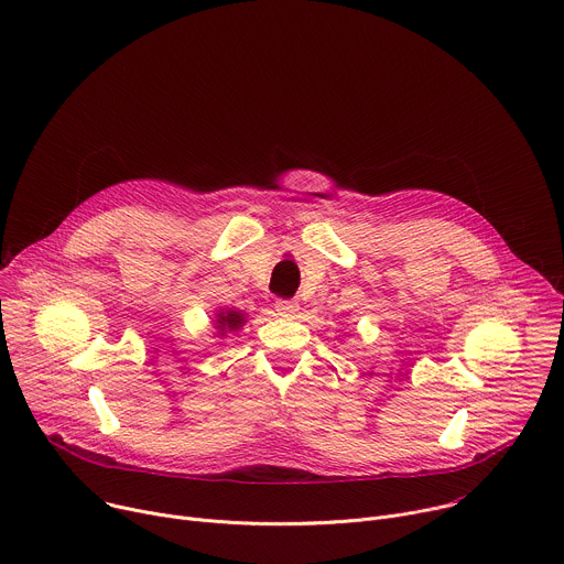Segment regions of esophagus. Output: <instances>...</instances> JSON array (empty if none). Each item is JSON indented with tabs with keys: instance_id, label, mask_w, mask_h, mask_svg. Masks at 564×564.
Masks as SVG:
<instances>
[{
	"instance_id": "obj_1",
	"label": "esophagus",
	"mask_w": 564,
	"mask_h": 564,
	"mask_svg": "<svg viewBox=\"0 0 564 564\" xmlns=\"http://www.w3.org/2000/svg\"><path fill=\"white\" fill-rule=\"evenodd\" d=\"M276 310L281 314H296L299 312V303L294 299H279L276 301Z\"/></svg>"
}]
</instances>
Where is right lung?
<instances>
[{
  "label": "right lung",
  "instance_id": "obj_1",
  "mask_svg": "<svg viewBox=\"0 0 564 564\" xmlns=\"http://www.w3.org/2000/svg\"><path fill=\"white\" fill-rule=\"evenodd\" d=\"M218 324H220L218 328H223V330H225V328H227V330H238L240 324H243V316H240V314L234 312V310L227 312V314L220 312V314H218Z\"/></svg>",
  "mask_w": 564,
  "mask_h": 564
}]
</instances>
